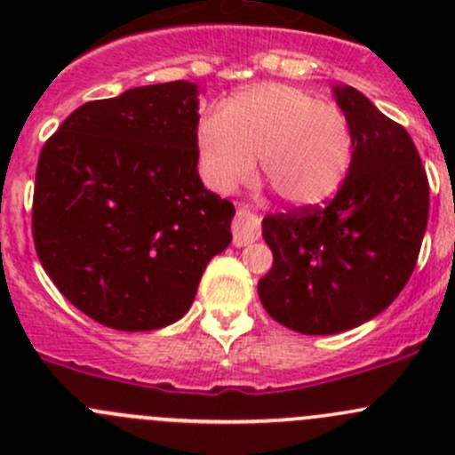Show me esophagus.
Instances as JSON below:
<instances>
[{"label": "esophagus", "mask_w": 455, "mask_h": 455, "mask_svg": "<svg viewBox=\"0 0 455 455\" xmlns=\"http://www.w3.org/2000/svg\"><path fill=\"white\" fill-rule=\"evenodd\" d=\"M259 237V218L249 209V206L240 204L233 218V244L246 246Z\"/></svg>", "instance_id": "esophagus-1"}]
</instances>
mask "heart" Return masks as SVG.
I'll list each match as a JSON object with an SVG mask.
<instances>
[{
  "mask_svg": "<svg viewBox=\"0 0 455 455\" xmlns=\"http://www.w3.org/2000/svg\"><path fill=\"white\" fill-rule=\"evenodd\" d=\"M200 169L206 185L233 191L255 173L283 202L310 206L332 198L350 172L355 136L341 108L304 87H246L198 123Z\"/></svg>",
  "mask_w": 455,
  "mask_h": 455,
  "instance_id": "obj_1",
  "label": "heart"
}]
</instances>
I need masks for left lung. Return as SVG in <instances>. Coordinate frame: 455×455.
<instances>
[{
  "instance_id": "8db88e82",
  "label": "left lung",
  "mask_w": 455,
  "mask_h": 455,
  "mask_svg": "<svg viewBox=\"0 0 455 455\" xmlns=\"http://www.w3.org/2000/svg\"><path fill=\"white\" fill-rule=\"evenodd\" d=\"M355 136L350 172L323 206L270 213L261 235L273 268L261 306L301 334H334L383 313L414 273L429 182L407 130L350 85L334 87Z\"/></svg>"
}]
</instances>
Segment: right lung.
<instances>
[{"label": "right lung", "mask_w": 455, "mask_h": 455, "mask_svg": "<svg viewBox=\"0 0 455 455\" xmlns=\"http://www.w3.org/2000/svg\"><path fill=\"white\" fill-rule=\"evenodd\" d=\"M198 85H142L90 100L41 149L32 237L75 308L123 332L158 330L194 304L235 206L198 176Z\"/></svg>", "instance_id": "right-lung-1"}]
</instances>
